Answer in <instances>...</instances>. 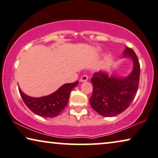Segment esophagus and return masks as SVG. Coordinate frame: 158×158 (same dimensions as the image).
<instances>
[{
	"mask_svg": "<svg viewBox=\"0 0 158 158\" xmlns=\"http://www.w3.org/2000/svg\"><path fill=\"white\" fill-rule=\"evenodd\" d=\"M88 80V77L87 75H83L82 77L80 78V81L81 82H85Z\"/></svg>",
	"mask_w": 158,
	"mask_h": 158,
	"instance_id": "1",
	"label": "esophagus"
}]
</instances>
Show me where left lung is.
Masks as SVG:
<instances>
[{
  "label": "left lung",
  "mask_w": 158,
  "mask_h": 158,
  "mask_svg": "<svg viewBox=\"0 0 158 158\" xmlns=\"http://www.w3.org/2000/svg\"><path fill=\"white\" fill-rule=\"evenodd\" d=\"M121 58H131L133 68L129 75L109 76L106 71H100L91 79L93 93L90 106L102 116L112 117L123 112L131 105L138 90L140 66L137 56L133 50L126 47Z\"/></svg>",
  "instance_id": "left-lung-1"
}]
</instances>
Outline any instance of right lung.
Returning <instances> with one entry per match:
<instances>
[{
	"instance_id": "right-lung-1",
	"label": "right lung",
	"mask_w": 158,
	"mask_h": 158,
	"mask_svg": "<svg viewBox=\"0 0 158 158\" xmlns=\"http://www.w3.org/2000/svg\"><path fill=\"white\" fill-rule=\"evenodd\" d=\"M79 81L62 85L53 93L40 98H33L24 94L19 87V91L24 103L35 114L46 118L59 115L68 104L70 93L77 87Z\"/></svg>"
}]
</instances>
